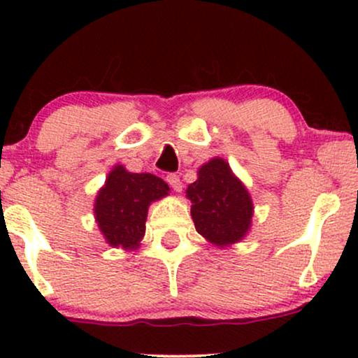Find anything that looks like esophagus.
Listing matches in <instances>:
<instances>
[{
    "mask_svg": "<svg viewBox=\"0 0 358 358\" xmlns=\"http://www.w3.org/2000/svg\"><path fill=\"white\" fill-rule=\"evenodd\" d=\"M166 182L170 185L171 188H173L175 192H182L183 185H182V180H180V176L176 173H168L166 175Z\"/></svg>",
    "mask_w": 358,
    "mask_h": 358,
    "instance_id": "1",
    "label": "esophagus"
}]
</instances>
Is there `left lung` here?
Here are the masks:
<instances>
[{
	"label": "left lung",
	"instance_id": "8db88e82",
	"mask_svg": "<svg viewBox=\"0 0 358 358\" xmlns=\"http://www.w3.org/2000/svg\"><path fill=\"white\" fill-rule=\"evenodd\" d=\"M192 219L196 232L217 245L241 241L250 227L252 202L249 192L231 168L220 158H213L199 170V180L188 185Z\"/></svg>",
	"mask_w": 358,
	"mask_h": 358
}]
</instances>
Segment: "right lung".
Returning a JSON list of instances; mask_svg holds the SVG:
<instances>
[{"instance_id":"right-lung-1","label":"right lung","mask_w":358,"mask_h":358,"mask_svg":"<svg viewBox=\"0 0 358 358\" xmlns=\"http://www.w3.org/2000/svg\"><path fill=\"white\" fill-rule=\"evenodd\" d=\"M168 185L151 173H129L121 165L110 171L96 200V217L106 241L133 249L145 236L148 205L165 196Z\"/></svg>"}]
</instances>
